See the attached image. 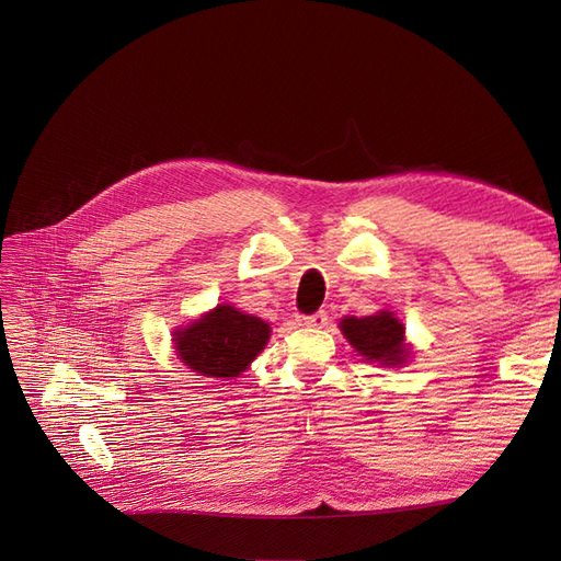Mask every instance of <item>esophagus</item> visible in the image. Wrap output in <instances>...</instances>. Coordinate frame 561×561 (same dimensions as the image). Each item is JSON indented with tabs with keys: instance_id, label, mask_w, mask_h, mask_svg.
I'll return each mask as SVG.
<instances>
[{
	"instance_id": "obj_1",
	"label": "esophagus",
	"mask_w": 561,
	"mask_h": 561,
	"mask_svg": "<svg viewBox=\"0 0 561 561\" xmlns=\"http://www.w3.org/2000/svg\"><path fill=\"white\" fill-rule=\"evenodd\" d=\"M328 313L325 311H318V313H313V316H307V318H304V325H307V328H313V330H322V328H325L328 325Z\"/></svg>"
}]
</instances>
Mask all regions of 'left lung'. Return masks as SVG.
<instances>
[{"mask_svg":"<svg viewBox=\"0 0 561 561\" xmlns=\"http://www.w3.org/2000/svg\"><path fill=\"white\" fill-rule=\"evenodd\" d=\"M339 328H342L346 342L367 363L379 367H402L412 358V344L407 342L404 325L393 311L381 309L365 318L346 316L339 322Z\"/></svg>","mask_w":561,"mask_h":561,"instance_id":"left-lung-1","label":"left lung"}]
</instances>
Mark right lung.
I'll list each match as a JSON object with an SVG mask.
<instances>
[{"label":"right lung","instance_id":"right-lung-1","mask_svg":"<svg viewBox=\"0 0 561 561\" xmlns=\"http://www.w3.org/2000/svg\"><path fill=\"white\" fill-rule=\"evenodd\" d=\"M268 336L266 320L225 301L173 330V348L178 360L196 377L227 381L250 367L268 344Z\"/></svg>","mask_w":561,"mask_h":561}]
</instances>
